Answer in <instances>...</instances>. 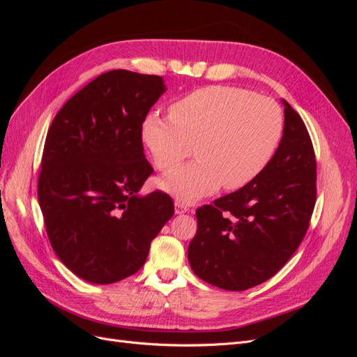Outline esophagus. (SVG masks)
Masks as SVG:
<instances>
[{
    "mask_svg": "<svg viewBox=\"0 0 357 357\" xmlns=\"http://www.w3.org/2000/svg\"><path fill=\"white\" fill-rule=\"evenodd\" d=\"M189 211V207L186 204H183L181 201H176V214H183Z\"/></svg>",
    "mask_w": 357,
    "mask_h": 357,
    "instance_id": "esophagus-1",
    "label": "esophagus"
}]
</instances>
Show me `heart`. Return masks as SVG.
<instances>
[{
    "label": "heart",
    "instance_id": "1",
    "mask_svg": "<svg viewBox=\"0 0 357 357\" xmlns=\"http://www.w3.org/2000/svg\"><path fill=\"white\" fill-rule=\"evenodd\" d=\"M283 126L275 101L234 86H207L172 104L169 117L149 114L143 142L160 171L174 169L194 143L197 160L159 181L171 195L192 202L257 177L274 156Z\"/></svg>",
    "mask_w": 357,
    "mask_h": 357
}]
</instances>
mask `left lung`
<instances>
[{
	"label": "left lung",
	"mask_w": 357,
	"mask_h": 357,
	"mask_svg": "<svg viewBox=\"0 0 357 357\" xmlns=\"http://www.w3.org/2000/svg\"><path fill=\"white\" fill-rule=\"evenodd\" d=\"M283 137L250 183L197 210L188 248L192 271L225 290H245L277 274L296 252L316 204V156L301 116L286 100Z\"/></svg>",
	"instance_id": "1"
}]
</instances>
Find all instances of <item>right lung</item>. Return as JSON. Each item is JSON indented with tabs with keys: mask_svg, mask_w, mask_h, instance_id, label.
<instances>
[{
	"mask_svg": "<svg viewBox=\"0 0 357 357\" xmlns=\"http://www.w3.org/2000/svg\"><path fill=\"white\" fill-rule=\"evenodd\" d=\"M167 91L159 75L113 70L63 104L43 150L38 202L61 262L93 284L135 274L174 214L164 192L139 195L153 168L143 122Z\"/></svg>",
	"mask_w": 357,
	"mask_h": 357,
	"instance_id": "1",
	"label": "right lung"
}]
</instances>
